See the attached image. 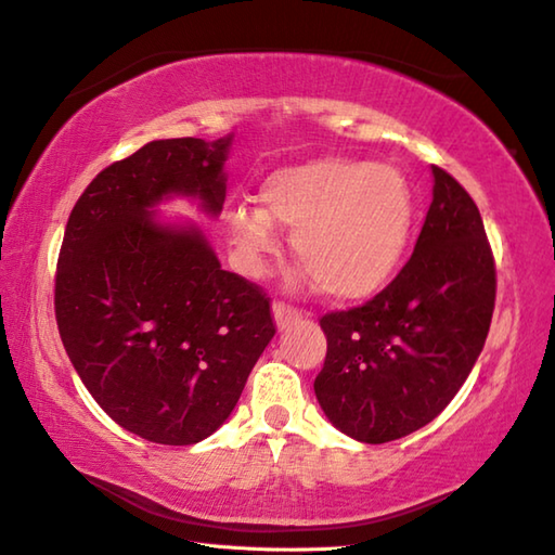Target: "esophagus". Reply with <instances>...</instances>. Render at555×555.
<instances>
[{"label":"esophagus","instance_id":"obj_1","mask_svg":"<svg viewBox=\"0 0 555 555\" xmlns=\"http://www.w3.org/2000/svg\"><path fill=\"white\" fill-rule=\"evenodd\" d=\"M299 315L301 313L297 309L287 307V304H282V301L273 304V319H275L278 331H287V327H292L294 323L299 321Z\"/></svg>","mask_w":555,"mask_h":555}]
</instances>
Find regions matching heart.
Returning a JSON list of instances; mask_svg holds the SVG:
<instances>
[{"label":"heart","instance_id":"b5f03b06","mask_svg":"<svg viewBox=\"0 0 555 555\" xmlns=\"http://www.w3.org/2000/svg\"><path fill=\"white\" fill-rule=\"evenodd\" d=\"M258 208L224 212L246 273L275 254V228L292 230L304 278L335 301H361L398 275L414 230V194L400 169L345 155L278 167L258 184Z\"/></svg>","mask_w":555,"mask_h":555}]
</instances>
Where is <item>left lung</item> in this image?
I'll use <instances>...</instances> for the list:
<instances>
[{
    "label": "left lung",
    "mask_w": 555,
    "mask_h": 555,
    "mask_svg": "<svg viewBox=\"0 0 555 555\" xmlns=\"http://www.w3.org/2000/svg\"><path fill=\"white\" fill-rule=\"evenodd\" d=\"M434 201L414 254L364 307L321 319V410L361 443L434 422L477 364L495 304V266L477 203L431 165Z\"/></svg>",
    "instance_id": "1"
}]
</instances>
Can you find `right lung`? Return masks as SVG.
Returning <instances> with one entry per match:
<instances>
[{"mask_svg": "<svg viewBox=\"0 0 555 555\" xmlns=\"http://www.w3.org/2000/svg\"><path fill=\"white\" fill-rule=\"evenodd\" d=\"M232 139L145 143L88 184L64 230L54 313L66 354L112 420L151 443L218 431L275 335L270 299L220 268L201 228L155 218L175 196L220 215Z\"/></svg>", "mask_w": 555, "mask_h": 555, "instance_id": "right-lung-1", "label": "right lung"}]
</instances>
